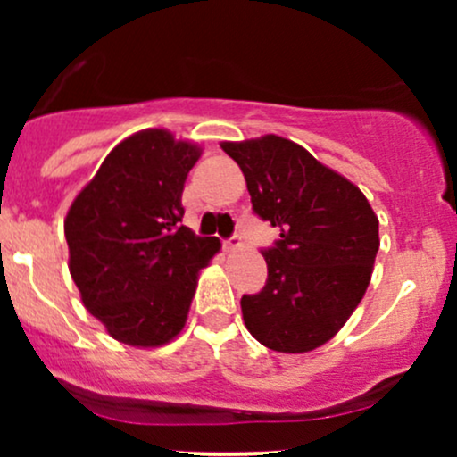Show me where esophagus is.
I'll return each mask as SVG.
<instances>
[{
  "mask_svg": "<svg viewBox=\"0 0 457 457\" xmlns=\"http://www.w3.org/2000/svg\"><path fill=\"white\" fill-rule=\"evenodd\" d=\"M240 245H243V238H240V234H232V236H229V238L223 240V249H225V251L238 249Z\"/></svg>",
  "mask_w": 457,
  "mask_h": 457,
  "instance_id": "1",
  "label": "esophagus"
}]
</instances>
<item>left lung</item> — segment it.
I'll use <instances>...</instances> for the list:
<instances>
[{
    "instance_id": "obj_1",
    "label": "left lung",
    "mask_w": 457,
    "mask_h": 457,
    "mask_svg": "<svg viewBox=\"0 0 457 457\" xmlns=\"http://www.w3.org/2000/svg\"><path fill=\"white\" fill-rule=\"evenodd\" d=\"M221 148L243 170L253 214L281 232L262 249L266 286L240 298L246 328L277 353H309L363 298L380 246L378 217L359 187L295 141L266 135Z\"/></svg>"
}]
</instances>
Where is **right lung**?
Listing matches in <instances>:
<instances>
[{"instance_id":"obj_1","label":"right lung","mask_w":457,"mask_h":457,"mask_svg":"<svg viewBox=\"0 0 457 457\" xmlns=\"http://www.w3.org/2000/svg\"><path fill=\"white\" fill-rule=\"evenodd\" d=\"M199 148L141 130L109 152L64 221L81 301L113 339L161 345L187 322L197 272L221 249L182 225V188Z\"/></svg>"}]
</instances>
